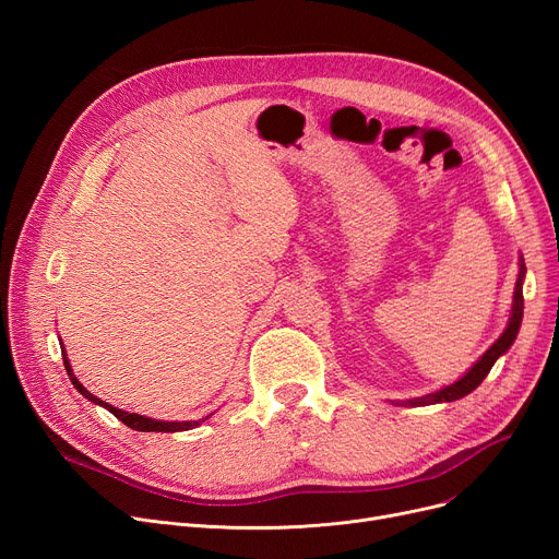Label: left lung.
<instances>
[{"instance_id": "obj_1", "label": "left lung", "mask_w": 559, "mask_h": 559, "mask_svg": "<svg viewBox=\"0 0 559 559\" xmlns=\"http://www.w3.org/2000/svg\"><path fill=\"white\" fill-rule=\"evenodd\" d=\"M523 272H525V267L521 264V274H519V281H516V287H514L512 317H510V324H508L506 333L489 346L487 354H485L472 369L466 371V376H462L460 380H455L453 385H449V388H444V390H439V392H435V394H428V396H424V399L409 401V405H426V403L455 401V399H462V396H466V394H472V392L483 383L485 376L491 371L493 362H496L498 358H501V356L506 354V350L512 346V342H514V337H516V333H519L521 317H523V292H521Z\"/></svg>"}]
</instances>
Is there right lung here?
Masks as SVG:
<instances>
[{
  "mask_svg": "<svg viewBox=\"0 0 559 559\" xmlns=\"http://www.w3.org/2000/svg\"><path fill=\"white\" fill-rule=\"evenodd\" d=\"M63 362H66V369H68V376H70V380H72V385H74L87 401H93V403L106 407L110 415H115L124 426H129V428H133V430H140V432H179V430H190V428H194V426H199V424L203 421V419H199V421H156V419H150V417L133 415V413L129 415V413H124V409H117V407L108 405L106 401L93 396L91 392H87V390L79 383L76 376L72 373V367H70V362H68V358H63Z\"/></svg>",
  "mask_w": 559,
  "mask_h": 559,
  "instance_id": "add662e5",
  "label": "right lung"
}]
</instances>
